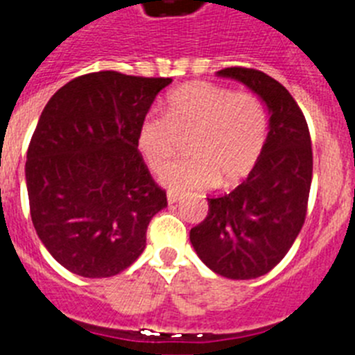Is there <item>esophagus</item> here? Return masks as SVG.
<instances>
[{
    "label": "esophagus",
    "instance_id": "1",
    "mask_svg": "<svg viewBox=\"0 0 355 355\" xmlns=\"http://www.w3.org/2000/svg\"><path fill=\"white\" fill-rule=\"evenodd\" d=\"M180 198H182L180 193H175V191H168V203H170V205L177 203Z\"/></svg>",
    "mask_w": 355,
    "mask_h": 355
}]
</instances>
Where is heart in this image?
Listing matches in <instances>:
<instances>
[{
  "label": "heart",
  "instance_id": "heart-1",
  "mask_svg": "<svg viewBox=\"0 0 355 355\" xmlns=\"http://www.w3.org/2000/svg\"><path fill=\"white\" fill-rule=\"evenodd\" d=\"M268 137V110L254 92L208 82H189L171 91L164 115L148 112L137 131V147L159 173L175 157L182 138L193 154L162 171L171 189L233 185L256 168Z\"/></svg>",
  "mask_w": 355,
  "mask_h": 355
}]
</instances>
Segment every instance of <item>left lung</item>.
Returning a JSON list of instances; mask_svg holds the SVG:
<instances>
[{
	"mask_svg": "<svg viewBox=\"0 0 355 355\" xmlns=\"http://www.w3.org/2000/svg\"><path fill=\"white\" fill-rule=\"evenodd\" d=\"M263 98L270 132L248 177L223 196L208 198L205 220L191 230L200 259L220 277L248 280L286 257L306 218L313 154L306 119L291 92L266 73L243 66L218 71Z\"/></svg>",
	"mask_w": 355,
	"mask_h": 355,
	"instance_id": "obj_1",
	"label": "left lung"
}]
</instances>
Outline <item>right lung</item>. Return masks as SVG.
<instances>
[{
	"label": "right lung",
	"instance_id": "obj_1",
	"mask_svg": "<svg viewBox=\"0 0 355 355\" xmlns=\"http://www.w3.org/2000/svg\"><path fill=\"white\" fill-rule=\"evenodd\" d=\"M164 77L80 75L43 108L26 161L29 211L51 256L71 273L105 278L144 252L168 205L137 147L140 121Z\"/></svg>",
	"mask_w": 355,
	"mask_h": 355
}]
</instances>
